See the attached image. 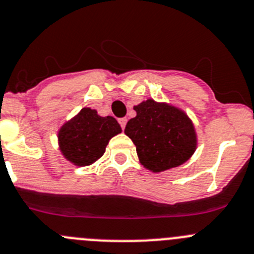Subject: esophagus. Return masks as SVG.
Segmentation results:
<instances>
[{"label": "esophagus", "instance_id": "esophagus-1", "mask_svg": "<svg viewBox=\"0 0 254 254\" xmlns=\"http://www.w3.org/2000/svg\"><path fill=\"white\" fill-rule=\"evenodd\" d=\"M127 118L119 119V124H120V127H122L123 130L125 129V125H127Z\"/></svg>", "mask_w": 254, "mask_h": 254}]
</instances>
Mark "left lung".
Instances as JSON below:
<instances>
[{"instance_id": "1", "label": "left lung", "mask_w": 254, "mask_h": 254, "mask_svg": "<svg viewBox=\"0 0 254 254\" xmlns=\"http://www.w3.org/2000/svg\"><path fill=\"white\" fill-rule=\"evenodd\" d=\"M124 132L135 144L139 161L152 172H162L182 163L197 145L192 122L182 110L149 99L138 106Z\"/></svg>"}]
</instances>
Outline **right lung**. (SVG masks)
<instances>
[{"instance_id": "obj_1", "label": "right lung", "mask_w": 254, "mask_h": 254, "mask_svg": "<svg viewBox=\"0 0 254 254\" xmlns=\"http://www.w3.org/2000/svg\"><path fill=\"white\" fill-rule=\"evenodd\" d=\"M119 132L122 127L115 118H102L96 110L84 107L59 129V149L73 164L90 166L101 158L109 140Z\"/></svg>"}]
</instances>
